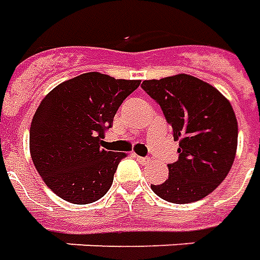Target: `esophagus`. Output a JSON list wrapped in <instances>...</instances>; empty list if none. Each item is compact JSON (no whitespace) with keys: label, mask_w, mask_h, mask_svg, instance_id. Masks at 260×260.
Returning <instances> with one entry per match:
<instances>
[{"label":"esophagus","mask_w":260,"mask_h":260,"mask_svg":"<svg viewBox=\"0 0 260 260\" xmlns=\"http://www.w3.org/2000/svg\"><path fill=\"white\" fill-rule=\"evenodd\" d=\"M136 159L139 161L141 165H147V164H150L151 162V159L150 158H145V156H139V155H136Z\"/></svg>","instance_id":"34e87169"}]
</instances>
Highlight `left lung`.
I'll return each mask as SVG.
<instances>
[{
  "mask_svg": "<svg viewBox=\"0 0 260 260\" xmlns=\"http://www.w3.org/2000/svg\"><path fill=\"white\" fill-rule=\"evenodd\" d=\"M179 141V158L169 164L168 179L151 185L169 203L185 204L206 198L233 167L238 123L230 101L218 89L193 75L178 74L143 81Z\"/></svg>",
  "mask_w": 260,
  "mask_h": 260,
  "instance_id": "8db88e82",
  "label": "left lung"
}]
</instances>
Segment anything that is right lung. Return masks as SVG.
<instances>
[{"mask_svg":"<svg viewBox=\"0 0 260 260\" xmlns=\"http://www.w3.org/2000/svg\"><path fill=\"white\" fill-rule=\"evenodd\" d=\"M139 85V80L85 73L43 98L30 123L29 148L35 168L58 198L88 204L109 190L126 154L102 148V139Z\"/></svg>","mask_w":260,"mask_h":260,"instance_id":"add662e5","label":"right lung"}]
</instances>
